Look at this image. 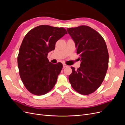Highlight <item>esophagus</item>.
Instances as JSON below:
<instances>
[{"label":"esophagus","instance_id":"1","mask_svg":"<svg viewBox=\"0 0 125 125\" xmlns=\"http://www.w3.org/2000/svg\"><path fill=\"white\" fill-rule=\"evenodd\" d=\"M67 67H68V66L67 65H66V64H65V63H63V68Z\"/></svg>","mask_w":125,"mask_h":125}]
</instances>
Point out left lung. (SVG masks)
<instances>
[{
	"label": "left lung",
	"instance_id": "8db88e82",
	"mask_svg": "<svg viewBox=\"0 0 125 125\" xmlns=\"http://www.w3.org/2000/svg\"><path fill=\"white\" fill-rule=\"evenodd\" d=\"M67 32L80 55V67H71L69 81L73 89L82 95L94 92L103 81L108 66V52L100 34L88 26L68 28Z\"/></svg>",
	"mask_w": 125,
	"mask_h": 125
}]
</instances>
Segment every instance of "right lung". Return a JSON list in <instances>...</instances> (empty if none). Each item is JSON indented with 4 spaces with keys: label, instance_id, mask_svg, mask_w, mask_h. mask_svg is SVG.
<instances>
[{
    "label": "right lung",
    "instance_id": "right-lung-1",
    "mask_svg": "<svg viewBox=\"0 0 125 125\" xmlns=\"http://www.w3.org/2000/svg\"><path fill=\"white\" fill-rule=\"evenodd\" d=\"M66 34L63 28L42 25L25 36L19 52L18 66L21 80L31 93L44 95L54 88L62 64L52 63L47 57L55 50L56 42Z\"/></svg>",
    "mask_w": 125,
    "mask_h": 125
}]
</instances>
